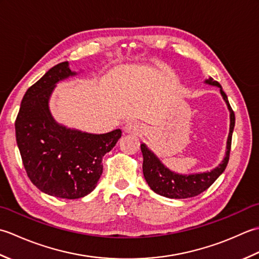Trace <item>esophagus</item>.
I'll return each mask as SVG.
<instances>
[{
	"instance_id": "obj_1",
	"label": "esophagus",
	"mask_w": 259,
	"mask_h": 259,
	"mask_svg": "<svg viewBox=\"0 0 259 259\" xmlns=\"http://www.w3.org/2000/svg\"><path fill=\"white\" fill-rule=\"evenodd\" d=\"M142 130H144V126H142L139 122H137V121H130V122L125 123L124 125V131L128 134L139 135L142 133Z\"/></svg>"
}]
</instances>
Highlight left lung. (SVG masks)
<instances>
[{
    "instance_id": "left-lung-1",
    "label": "left lung",
    "mask_w": 259,
    "mask_h": 259,
    "mask_svg": "<svg viewBox=\"0 0 259 259\" xmlns=\"http://www.w3.org/2000/svg\"><path fill=\"white\" fill-rule=\"evenodd\" d=\"M205 83L219 88L221 95L225 102H226L227 108L229 110L230 125L229 135L227 138L226 155H225L223 161L218 164V167L213 168L210 171L181 175L176 174L168 169L160 161V159L146 146V144H141V152L142 156H144L142 171H144L147 184L158 195L171 198V199H185V198L195 197L201 194L202 191L207 190L216 181L219 176L225 171V169L227 167L230 147H232V136L235 126V113L228 102L226 93L223 91L222 85L217 81H213V79L211 78L205 80Z\"/></svg>"
}]
</instances>
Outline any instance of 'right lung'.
<instances>
[{
	"instance_id": "obj_1",
	"label": "right lung",
	"mask_w": 259,
	"mask_h": 259,
	"mask_svg": "<svg viewBox=\"0 0 259 259\" xmlns=\"http://www.w3.org/2000/svg\"><path fill=\"white\" fill-rule=\"evenodd\" d=\"M65 61L30 87L15 120L16 144L32 184L58 198L78 199L96 188L102 157L117 144L121 130L95 135L70 129L53 119L49 101L59 81L75 75Z\"/></svg>"
}]
</instances>
